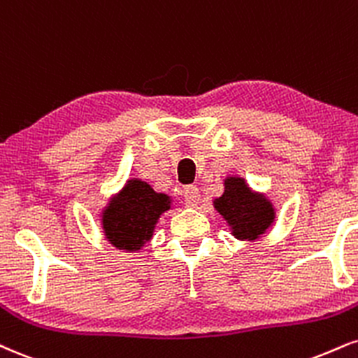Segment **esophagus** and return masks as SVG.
<instances>
[{"instance_id": "34e87169", "label": "esophagus", "mask_w": 358, "mask_h": 358, "mask_svg": "<svg viewBox=\"0 0 358 358\" xmlns=\"http://www.w3.org/2000/svg\"><path fill=\"white\" fill-rule=\"evenodd\" d=\"M183 196L185 201H187V206H190V208H196L198 203H200V192H198V188L193 187V185H188V187L185 188Z\"/></svg>"}]
</instances>
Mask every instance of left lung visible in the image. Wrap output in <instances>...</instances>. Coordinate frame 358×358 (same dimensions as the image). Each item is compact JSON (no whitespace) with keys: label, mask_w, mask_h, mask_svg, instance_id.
<instances>
[{"label":"left lung","mask_w":358,"mask_h":358,"mask_svg":"<svg viewBox=\"0 0 358 358\" xmlns=\"http://www.w3.org/2000/svg\"><path fill=\"white\" fill-rule=\"evenodd\" d=\"M213 208L225 220L230 234L242 242L260 240L277 220L272 200L265 193L253 190L238 175L223 178V193L213 200Z\"/></svg>","instance_id":"left-lung-1"}]
</instances>
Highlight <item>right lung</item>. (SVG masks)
Masks as SVG:
<instances>
[{"label":"right lung","mask_w":358,"mask_h":358,"mask_svg":"<svg viewBox=\"0 0 358 358\" xmlns=\"http://www.w3.org/2000/svg\"><path fill=\"white\" fill-rule=\"evenodd\" d=\"M171 196L155 192L140 178H128L101 208L100 225L106 242L127 253L152 242L162 215L171 210Z\"/></svg>","instance_id":"add662e5"}]
</instances>
